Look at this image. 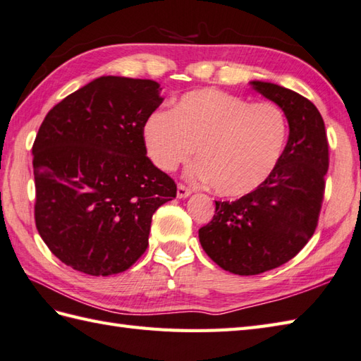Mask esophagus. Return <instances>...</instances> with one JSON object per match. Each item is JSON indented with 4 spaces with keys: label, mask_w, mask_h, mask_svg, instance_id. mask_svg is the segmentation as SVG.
I'll use <instances>...</instances> for the list:
<instances>
[{
    "label": "esophagus",
    "mask_w": 361,
    "mask_h": 361,
    "mask_svg": "<svg viewBox=\"0 0 361 361\" xmlns=\"http://www.w3.org/2000/svg\"><path fill=\"white\" fill-rule=\"evenodd\" d=\"M191 195V190L187 188L185 185H182V183H179L178 185V197L179 200H185V197H188Z\"/></svg>",
    "instance_id": "1"
}]
</instances>
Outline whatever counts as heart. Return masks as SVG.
<instances>
[{"mask_svg": "<svg viewBox=\"0 0 361 361\" xmlns=\"http://www.w3.org/2000/svg\"><path fill=\"white\" fill-rule=\"evenodd\" d=\"M142 134L159 170H178L196 149L191 178L209 182L219 196L241 197L276 171L288 140V120L274 102L252 104L207 87L182 94L170 112H152Z\"/></svg>", "mask_w": 361, "mask_h": 361, "instance_id": "1", "label": "heart"}]
</instances>
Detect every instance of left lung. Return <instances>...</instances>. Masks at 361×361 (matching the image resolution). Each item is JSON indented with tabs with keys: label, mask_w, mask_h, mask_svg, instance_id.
I'll use <instances>...</instances> for the list:
<instances>
[{
	"label": "left lung",
	"mask_w": 361,
	"mask_h": 361,
	"mask_svg": "<svg viewBox=\"0 0 361 361\" xmlns=\"http://www.w3.org/2000/svg\"><path fill=\"white\" fill-rule=\"evenodd\" d=\"M249 84L283 110L290 134L273 176L237 201H215L213 219L200 229L205 254L238 276L281 267L307 245L318 224L329 170L324 120L313 102L273 82Z\"/></svg>",
	"instance_id": "obj_1"
}]
</instances>
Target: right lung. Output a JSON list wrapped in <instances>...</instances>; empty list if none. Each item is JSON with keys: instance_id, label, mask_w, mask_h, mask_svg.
I'll list each match as a JSON object with an SVG mask.
<instances>
[{"instance_id": "add662e5", "label": "right lung", "mask_w": 361, "mask_h": 361, "mask_svg": "<svg viewBox=\"0 0 361 361\" xmlns=\"http://www.w3.org/2000/svg\"><path fill=\"white\" fill-rule=\"evenodd\" d=\"M151 79L101 76L49 110L32 146L35 226L59 260L90 276L126 271L148 247L176 183L146 157L143 124L164 98Z\"/></svg>"}]
</instances>
